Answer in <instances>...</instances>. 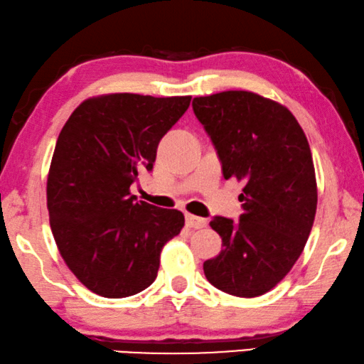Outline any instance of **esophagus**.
I'll list each match as a JSON object with an SVG mask.
<instances>
[{
    "instance_id": "34e87169",
    "label": "esophagus",
    "mask_w": 364,
    "mask_h": 364,
    "mask_svg": "<svg viewBox=\"0 0 364 364\" xmlns=\"http://www.w3.org/2000/svg\"><path fill=\"white\" fill-rule=\"evenodd\" d=\"M208 221L203 218H198V216H193V214H186V226L191 228V229H203L206 228Z\"/></svg>"
}]
</instances>
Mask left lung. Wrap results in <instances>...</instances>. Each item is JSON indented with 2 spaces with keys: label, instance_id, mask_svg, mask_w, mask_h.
<instances>
[{
  "label": "left lung",
  "instance_id": "8db88e82",
  "mask_svg": "<svg viewBox=\"0 0 364 364\" xmlns=\"http://www.w3.org/2000/svg\"><path fill=\"white\" fill-rule=\"evenodd\" d=\"M193 110L224 178L244 181L239 223H209L223 250L204 262V275L229 295H264L290 272L314 226L318 194L309 140L287 107L254 92L196 97Z\"/></svg>",
  "mask_w": 364,
  "mask_h": 364
}]
</instances>
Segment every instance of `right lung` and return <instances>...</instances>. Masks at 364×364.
I'll return each instance as SVG.
<instances>
[{
    "label": "right lung",
    "mask_w": 364,
    "mask_h": 364,
    "mask_svg": "<svg viewBox=\"0 0 364 364\" xmlns=\"http://www.w3.org/2000/svg\"><path fill=\"white\" fill-rule=\"evenodd\" d=\"M189 102L90 97L59 133L46 189L50 229L70 272L97 295L124 299L150 287L163 245L184 226L181 211L136 203L130 186L151 170L158 143Z\"/></svg>",
    "instance_id": "obj_1"
}]
</instances>
